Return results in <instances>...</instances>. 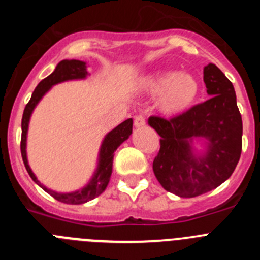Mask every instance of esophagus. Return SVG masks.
Listing matches in <instances>:
<instances>
[{
	"mask_svg": "<svg viewBox=\"0 0 260 260\" xmlns=\"http://www.w3.org/2000/svg\"><path fill=\"white\" fill-rule=\"evenodd\" d=\"M134 125L137 126V127H142V126L146 125V118H144V116L139 114V116L135 117V118H134Z\"/></svg>",
	"mask_w": 260,
	"mask_h": 260,
	"instance_id": "34e87169",
	"label": "esophagus"
}]
</instances>
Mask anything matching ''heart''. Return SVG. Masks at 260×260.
<instances>
[{
  "mask_svg": "<svg viewBox=\"0 0 260 260\" xmlns=\"http://www.w3.org/2000/svg\"><path fill=\"white\" fill-rule=\"evenodd\" d=\"M142 88L152 98H158V109L162 114L176 117L192 107L198 96L199 84L191 74L168 70L148 75Z\"/></svg>",
  "mask_w": 260,
  "mask_h": 260,
  "instance_id": "1",
  "label": "heart"
}]
</instances>
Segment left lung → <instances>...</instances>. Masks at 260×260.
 Segmentation results:
<instances>
[{"mask_svg":"<svg viewBox=\"0 0 260 260\" xmlns=\"http://www.w3.org/2000/svg\"><path fill=\"white\" fill-rule=\"evenodd\" d=\"M211 96L171 119L152 116L148 125L161 137L153 173L167 191L192 198L228 180L242 151V118L231 80L213 63L203 70ZM204 139L206 151L193 152L192 141Z\"/></svg>","mask_w":260,"mask_h":260,"instance_id":"left-lung-1","label":"left lung"}]
</instances>
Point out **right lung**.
<instances>
[{
    "label": "right lung",
    "mask_w": 260,
    "mask_h": 260,
    "mask_svg": "<svg viewBox=\"0 0 260 260\" xmlns=\"http://www.w3.org/2000/svg\"><path fill=\"white\" fill-rule=\"evenodd\" d=\"M88 75L87 73L86 62L79 61V59H63L56 66L54 71L52 74L48 75L45 79H43L38 87L35 88L34 93H32L31 99H29L28 104L24 108L22 117V139H20V152H22L23 162L26 167L27 172H28L29 177H31L34 182L38 183L41 189L50 194L54 199L62 202V203L68 204H83L86 202L91 201V199L96 198L102 194L105 189H107L108 183L110 180V174H112V165H113V156L114 151L119 147V144H122L123 142L127 139L133 133V118H128L123 121L122 123H119L117 127H114L112 132L108 133L105 135L104 141H103L102 147H100V152H99V162L98 168H96L95 173H93L92 178L87 183L84 187L80 190L73 192H57L53 190L48 189L44 185H41L40 181L36 178L34 172L31 171V168L28 165V160H27V132H28V123L31 114L40 102L41 98L52 88L54 84L62 83L66 80H74V79H84Z\"/></svg>",
    "instance_id": "right-lung-1"
}]
</instances>
